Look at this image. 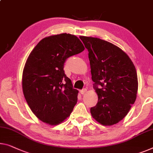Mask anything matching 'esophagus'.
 <instances>
[{
    "label": "esophagus",
    "mask_w": 153,
    "mask_h": 153,
    "mask_svg": "<svg viewBox=\"0 0 153 153\" xmlns=\"http://www.w3.org/2000/svg\"><path fill=\"white\" fill-rule=\"evenodd\" d=\"M79 92H80V93H81L82 95H83V94H84V93L86 92V88H83V89L81 90L80 91H79Z\"/></svg>",
    "instance_id": "esophagus-1"
}]
</instances>
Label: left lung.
Wrapping results in <instances>:
<instances>
[{"label": "left lung", "instance_id": "8db88e82", "mask_svg": "<svg viewBox=\"0 0 153 153\" xmlns=\"http://www.w3.org/2000/svg\"><path fill=\"white\" fill-rule=\"evenodd\" d=\"M88 51L91 73L98 96L92 117L104 126L124 119L135 103L138 90L136 69L124 51L97 38L80 36ZM97 85H100L98 88Z\"/></svg>", "mask_w": 153, "mask_h": 153}]
</instances>
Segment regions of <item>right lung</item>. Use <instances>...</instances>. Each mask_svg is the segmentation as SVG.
Listing matches in <instances>:
<instances>
[{"mask_svg":"<svg viewBox=\"0 0 153 153\" xmlns=\"http://www.w3.org/2000/svg\"><path fill=\"white\" fill-rule=\"evenodd\" d=\"M84 50L77 36L65 33L43 38L29 54L22 72V91L31 111L43 122L58 125L74 110L78 91L65 74L64 64Z\"/></svg>","mask_w":153,"mask_h":153,"instance_id":"obj_1","label":"right lung"}]
</instances>
